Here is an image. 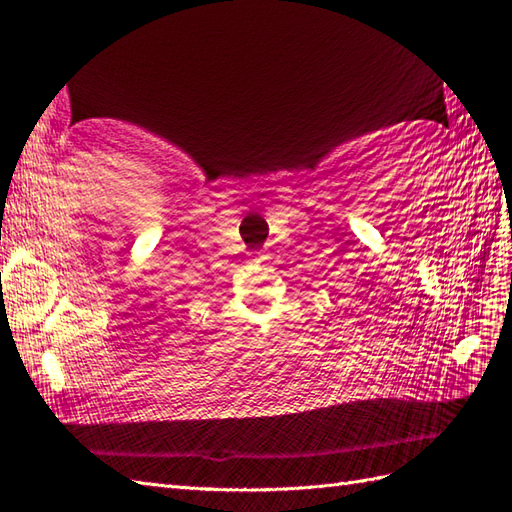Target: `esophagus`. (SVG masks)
<instances>
[{"label":"esophagus","instance_id":"esophagus-1","mask_svg":"<svg viewBox=\"0 0 512 512\" xmlns=\"http://www.w3.org/2000/svg\"><path fill=\"white\" fill-rule=\"evenodd\" d=\"M267 258H269V252H258V256H256V263H265Z\"/></svg>","mask_w":512,"mask_h":512}]
</instances>
